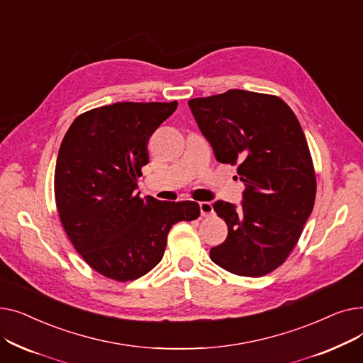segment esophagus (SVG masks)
Listing matches in <instances>:
<instances>
[{"label": "esophagus", "instance_id": "34e87169", "mask_svg": "<svg viewBox=\"0 0 363 363\" xmlns=\"http://www.w3.org/2000/svg\"><path fill=\"white\" fill-rule=\"evenodd\" d=\"M200 213H201L203 218H211V216H213L215 211H213L212 203H208V201L200 203Z\"/></svg>", "mask_w": 363, "mask_h": 363}]
</instances>
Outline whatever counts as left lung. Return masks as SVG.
Wrapping results in <instances>:
<instances>
[{"mask_svg": "<svg viewBox=\"0 0 363 363\" xmlns=\"http://www.w3.org/2000/svg\"><path fill=\"white\" fill-rule=\"evenodd\" d=\"M216 160L237 164L245 191L241 207L216 201L228 225L211 259L240 277H263L296 247L312 213L316 177L304 132L277 95L242 89L188 101Z\"/></svg>", "mask_w": 363, "mask_h": 363, "instance_id": "8db88e82", "label": "left lung"}]
</instances>
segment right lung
Masks as SVG:
<instances>
[{
    "label": "right lung",
    "mask_w": 363,
    "mask_h": 363,
    "mask_svg": "<svg viewBox=\"0 0 363 363\" xmlns=\"http://www.w3.org/2000/svg\"><path fill=\"white\" fill-rule=\"evenodd\" d=\"M178 107L114 103L73 121L54 172V197L65 231L84 260L106 278L126 282L162 260L170 228L200 216L196 201H160L135 193L148 163L150 137Z\"/></svg>",
    "instance_id": "right-lung-1"
}]
</instances>
